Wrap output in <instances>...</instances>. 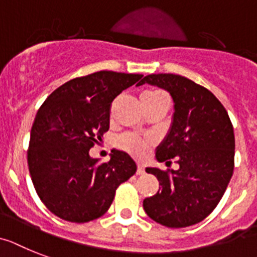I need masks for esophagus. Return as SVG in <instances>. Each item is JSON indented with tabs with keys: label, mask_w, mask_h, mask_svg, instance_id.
Instances as JSON below:
<instances>
[{
	"label": "esophagus",
	"mask_w": 257,
	"mask_h": 257,
	"mask_svg": "<svg viewBox=\"0 0 257 257\" xmlns=\"http://www.w3.org/2000/svg\"><path fill=\"white\" fill-rule=\"evenodd\" d=\"M142 174H145V167L141 165L137 166V175H142Z\"/></svg>",
	"instance_id": "obj_1"
}]
</instances>
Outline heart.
Wrapping results in <instances>:
<instances>
[{"label":"heart","instance_id":"b5f03b06","mask_svg":"<svg viewBox=\"0 0 257 257\" xmlns=\"http://www.w3.org/2000/svg\"><path fill=\"white\" fill-rule=\"evenodd\" d=\"M162 98H167L165 91H162L159 88H150L142 92L141 102H154ZM117 146L124 152L133 155L135 158L144 159L150 152L153 142L150 140L141 139L132 133H125L117 139Z\"/></svg>","mask_w":257,"mask_h":257}]
</instances>
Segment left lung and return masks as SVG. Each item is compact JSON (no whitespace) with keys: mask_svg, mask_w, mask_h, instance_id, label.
<instances>
[{"mask_svg":"<svg viewBox=\"0 0 257 257\" xmlns=\"http://www.w3.org/2000/svg\"><path fill=\"white\" fill-rule=\"evenodd\" d=\"M171 94L175 113L171 129L155 157L179 170L146 169L159 189L144 200L146 214L166 227H188L218 205L234 171L235 137L227 111L212 91L178 74H149L144 83Z\"/></svg>","mask_w":257,"mask_h":257,"instance_id":"obj_1","label":"left lung"}]
</instances>
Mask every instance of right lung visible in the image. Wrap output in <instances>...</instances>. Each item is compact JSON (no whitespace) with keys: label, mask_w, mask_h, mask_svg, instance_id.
I'll list each match as a JSON object with an SVG mask.
<instances>
[{"label":"right lung","mask_w":257,"mask_h":257,"mask_svg":"<svg viewBox=\"0 0 257 257\" xmlns=\"http://www.w3.org/2000/svg\"><path fill=\"white\" fill-rule=\"evenodd\" d=\"M141 78L102 70L70 79L45 99L32 124L27 162L49 212L75 223L94 221L108 210L118 185L135 175L137 166L126 153L112 150L100 163L88 152L109 129L113 99Z\"/></svg>","instance_id":"1"}]
</instances>
